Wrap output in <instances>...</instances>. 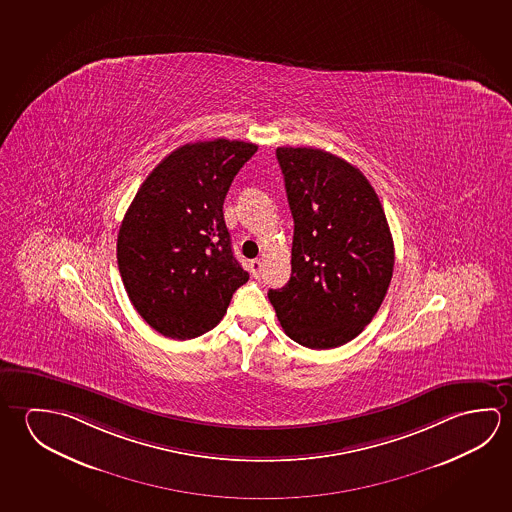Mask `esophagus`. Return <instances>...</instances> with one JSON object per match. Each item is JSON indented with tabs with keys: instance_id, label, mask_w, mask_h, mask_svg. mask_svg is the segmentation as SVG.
Segmentation results:
<instances>
[{
	"instance_id": "1",
	"label": "esophagus",
	"mask_w": 512,
	"mask_h": 512,
	"mask_svg": "<svg viewBox=\"0 0 512 512\" xmlns=\"http://www.w3.org/2000/svg\"><path fill=\"white\" fill-rule=\"evenodd\" d=\"M250 268H252L253 278H260V271H262V259L252 260Z\"/></svg>"
}]
</instances>
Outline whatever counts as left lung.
<instances>
[{
	"label": "left lung",
	"mask_w": 512,
	"mask_h": 512,
	"mask_svg": "<svg viewBox=\"0 0 512 512\" xmlns=\"http://www.w3.org/2000/svg\"><path fill=\"white\" fill-rule=\"evenodd\" d=\"M294 219L291 278L269 289L285 334L312 350L359 336L386 298L394 244L382 203L350 162L318 148H277Z\"/></svg>",
	"instance_id": "1"
}]
</instances>
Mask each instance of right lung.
I'll return each mask as SVG.
<instances>
[{
    "label": "right lung",
    "mask_w": 512,
    "mask_h": 512,
    "mask_svg": "<svg viewBox=\"0 0 512 512\" xmlns=\"http://www.w3.org/2000/svg\"><path fill=\"white\" fill-rule=\"evenodd\" d=\"M257 148L228 139L184 144L151 171L126 210L119 273L135 310L162 336L185 341L209 332L248 282L223 203Z\"/></svg>",
    "instance_id": "right-lung-1"
}]
</instances>
